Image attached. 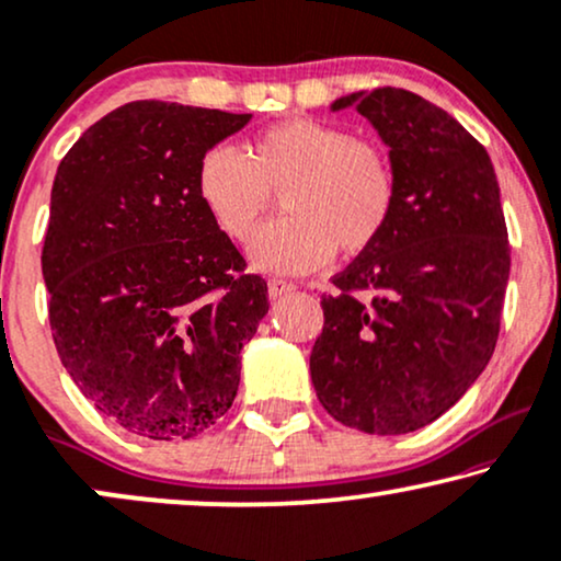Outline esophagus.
<instances>
[{"label":"esophagus","mask_w":561,"mask_h":561,"mask_svg":"<svg viewBox=\"0 0 561 561\" xmlns=\"http://www.w3.org/2000/svg\"><path fill=\"white\" fill-rule=\"evenodd\" d=\"M295 289L293 282H285V279H268V297L276 300V297H285Z\"/></svg>","instance_id":"esophagus-1"}]
</instances>
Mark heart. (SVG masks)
<instances>
[{"mask_svg": "<svg viewBox=\"0 0 561 561\" xmlns=\"http://www.w3.org/2000/svg\"><path fill=\"white\" fill-rule=\"evenodd\" d=\"M272 191L285 194L289 218L261 230L249 256L274 274L312 272L335 251H369L390 226L398 199L390 156L320 119H282L256 133L245 156L215 146L199 159V199L236 241L256 233L274 203Z\"/></svg>", "mask_w": 561, "mask_h": 561, "instance_id": "obj_1", "label": "heart"}]
</instances>
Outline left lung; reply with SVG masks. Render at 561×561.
<instances>
[{
	"label": "left lung",
	"instance_id": "left-lung-1",
	"mask_svg": "<svg viewBox=\"0 0 561 561\" xmlns=\"http://www.w3.org/2000/svg\"><path fill=\"white\" fill-rule=\"evenodd\" d=\"M387 146L390 226L333 279L310 354L318 400L377 436L423 428L488 367L511 274L495 169L449 112L382 87L339 96Z\"/></svg>",
	"mask_w": 561,
	"mask_h": 561
}]
</instances>
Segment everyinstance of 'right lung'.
Listing matches in <instances>:
<instances>
[{
    "mask_svg": "<svg viewBox=\"0 0 561 561\" xmlns=\"http://www.w3.org/2000/svg\"><path fill=\"white\" fill-rule=\"evenodd\" d=\"M251 115L130 102L64 156L43 243L66 371L96 410L153 442L192 438L233 405L266 282L197 194L199 159Z\"/></svg>",
    "mask_w": 561,
    "mask_h": 561,
    "instance_id": "add662e5",
    "label": "right lung"
}]
</instances>
